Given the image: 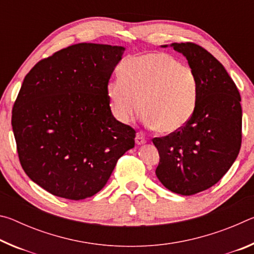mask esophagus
Listing matches in <instances>:
<instances>
[{
	"label": "esophagus",
	"instance_id": "34e87169",
	"mask_svg": "<svg viewBox=\"0 0 254 254\" xmlns=\"http://www.w3.org/2000/svg\"><path fill=\"white\" fill-rule=\"evenodd\" d=\"M145 142H147V140H145V137L142 135V133H136L135 143L137 145H141V144H144Z\"/></svg>",
	"mask_w": 254,
	"mask_h": 254
}]
</instances>
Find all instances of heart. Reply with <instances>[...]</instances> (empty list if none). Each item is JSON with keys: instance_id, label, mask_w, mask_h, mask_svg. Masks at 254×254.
<instances>
[{"instance_id": "1", "label": "heart", "mask_w": 254, "mask_h": 254, "mask_svg": "<svg viewBox=\"0 0 254 254\" xmlns=\"http://www.w3.org/2000/svg\"><path fill=\"white\" fill-rule=\"evenodd\" d=\"M106 94L120 122L130 123L141 106L145 126L171 134L194 117L198 79L190 67L174 56L151 53L126 60L120 78L107 84Z\"/></svg>"}]
</instances>
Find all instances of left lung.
Segmentation results:
<instances>
[{
    "label": "left lung",
    "mask_w": 254,
    "mask_h": 254,
    "mask_svg": "<svg viewBox=\"0 0 254 254\" xmlns=\"http://www.w3.org/2000/svg\"><path fill=\"white\" fill-rule=\"evenodd\" d=\"M170 46L195 71L198 103L182 130L152 140L160 156L156 175L167 189L189 196L212 187L233 165L242 142V107L238 87L213 55L191 42Z\"/></svg>",
    "instance_id": "1"
}]
</instances>
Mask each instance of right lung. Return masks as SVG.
<instances>
[{
	"mask_svg": "<svg viewBox=\"0 0 254 254\" xmlns=\"http://www.w3.org/2000/svg\"><path fill=\"white\" fill-rule=\"evenodd\" d=\"M126 48L77 44L40 60L12 111L24 173L45 190L79 200L105 186L134 147L135 131L112 114L106 86Z\"/></svg>",
	"mask_w": 254,
	"mask_h": 254,
	"instance_id": "obj_1",
	"label": "right lung"
}]
</instances>
